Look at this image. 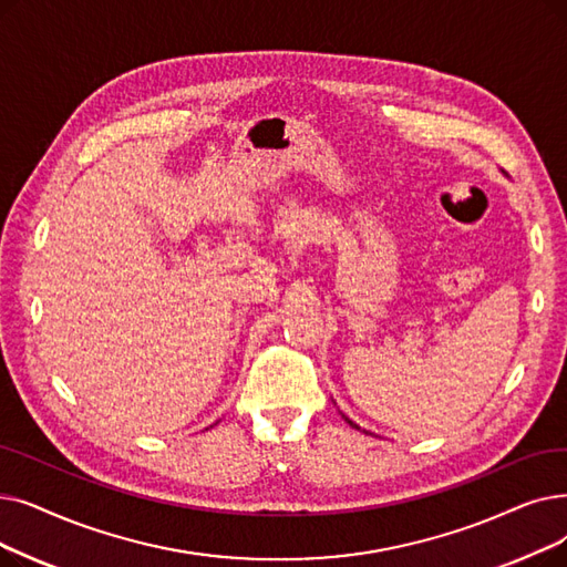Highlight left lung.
<instances>
[{
    "instance_id": "8db88e82",
    "label": "left lung",
    "mask_w": 567,
    "mask_h": 567,
    "mask_svg": "<svg viewBox=\"0 0 567 567\" xmlns=\"http://www.w3.org/2000/svg\"><path fill=\"white\" fill-rule=\"evenodd\" d=\"M348 422H350V420H348ZM350 424H352V422H350ZM352 426H357V424H352ZM357 429H359V426H357Z\"/></svg>"
}]
</instances>
